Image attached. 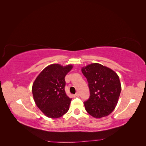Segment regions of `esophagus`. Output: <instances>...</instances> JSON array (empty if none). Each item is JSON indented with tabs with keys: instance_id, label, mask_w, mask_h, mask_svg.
Returning <instances> with one entry per match:
<instances>
[{
	"instance_id": "esophagus-1",
	"label": "esophagus",
	"mask_w": 146,
	"mask_h": 146,
	"mask_svg": "<svg viewBox=\"0 0 146 146\" xmlns=\"http://www.w3.org/2000/svg\"><path fill=\"white\" fill-rule=\"evenodd\" d=\"M75 95H76L77 97H78L79 96H80V94H79V93H78V92H76V94H75Z\"/></svg>"
}]
</instances>
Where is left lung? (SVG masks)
I'll use <instances>...</instances> for the list:
<instances>
[{"instance_id":"obj_1","label":"left lung","mask_w":146,"mask_h":146,"mask_svg":"<svg viewBox=\"0 0 146 146\" xmlns=\"http://www.w3.org/2000/svg\"><path fill=\"white\" fill-rule=\"evenodd\" d=\"M81 70L90 91L89 99L84 102L86 111L95 118L108 116L116 108L121 91L117 74L99 63L88 64Z\"/></svg>"}]
</instances>
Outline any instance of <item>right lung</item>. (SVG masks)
<instances>
[{
    "instance_id": "right-lung-1",
    "label": "right lung",
    "mask_w": 146,
    "mask_h": 146,
    "mask_svg": "<svg viewBox=\"0 0 146 146\" xmlns=\"http://www.w3.org/2000/svg\"><path fill=\"white\" fill-rule=\"evenodd\" d=\"M72 68V64H52L44 69L34 81V101L47 117L59 118L68 111L72 99L65 92L64 77Z\"/></svg>"
}]
</instances>
